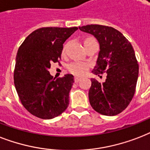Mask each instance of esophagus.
I'll list each match as a JSON object with an SVG mask.
<instances>
[{"mask_svg":"<svg viewBox=\"0 0 150 150\" xmlns=\"http://www.w3.org/2000/svg\"><path fill=\"white\" fill-rule=\"evenodd\" d=\"M80 80V78L79 77H75V83H78L79 82Z\"/></svg>","mask_w":150,"mask_h":150,"instance_id":"esophagus-1","label":"esophagus"}]
</instances>
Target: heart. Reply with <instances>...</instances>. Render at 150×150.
<instances>
[{
  "label": "heart",
  "instance_id": "heart-1",
  "mask_svg": "<svg viewBox=\"0 0 150 150\" xmlns=\"http://www.w3.org/2000/svg\"><path fill=\"white\" fill-rule=\"evenodd\" d=\"M93 42H96L95 39L92 37H88L86 38L84 41H83V43H84V45H87L89 43ZM65 47L66 45L64 46V51L65 50ZM88 68L87 64H86L84 63H79V62H75L71 64L68 67H67V69L68 71H70L71 74L75 75H82L85 73L86 70Z\"/></svg>",
  "mask_w": 150,
  "mask_h": 150
}]
</instances>
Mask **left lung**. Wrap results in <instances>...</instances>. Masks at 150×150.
I'll return each mask as SVG.
<instances>
[{
    "mask_svg": "<svg viewBox=\"0 0 150 150\" xmlns=\"http://www.w3.org/2000/svg\"><path fill=\"white\" fill-rule=\"evenodd\" d=\"M93 34L100 44L93 74H107L105 82L91 79L89 100L92 108L105 116H116L123 112L135 93L139 64L131 42L115 28L90 24L79 27Z\"/></svg>",
    "mask_w": 150,
    "mask_h": 150,
    "instance_id": "8db88e82",
    "label": "left lung"
}]
</instances>
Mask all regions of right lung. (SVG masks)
Listing matches in <instances>:
<instances>
[{
    "instance_id": "right-lung-1",
    "label": "right lung",
    "mask_w": 150,
    "mask_h": 150,
    "mask_svg": "<svg viewBox=\"0 0 150 150\" xmlns=\"http://www.w3.org/2000/svg\"><path fill=\"white\" fill-rule=\"evenodd\" d=\"M78 27H42L29 34L16 58L14 84L19 100L30 113L44 120L60 116L69 105L74 76L57 79L48 71L61 60L63 44Z\"/></svg>"
}]
</instances>
